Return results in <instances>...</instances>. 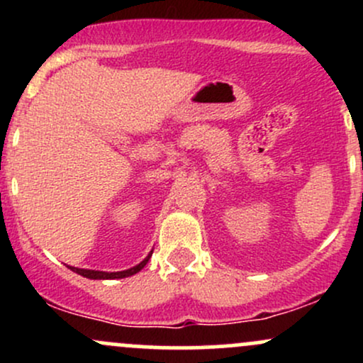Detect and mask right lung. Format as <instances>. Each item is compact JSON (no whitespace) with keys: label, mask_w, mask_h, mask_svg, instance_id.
Listing matches in <instances>:
<instances>
[{"label":"right lung","mask_w":363,"mask_h":363,"mask_svg":"<svg viewBox=\"0 0 363 363\" xmlns=\"http://www.w3.org/2000/svg\"><path fill=\"white\" fill-rule=\"evenodd\" d=\"M152 252H150L148 256L140 262V264L133 266V268H129V269H124V272H95V269H82V268H74V266H68V268L74 273L82 274V277L90 278V280H116V278H128V277H133V274L141 272V269L147 266L148 259L152 257Z\"/></svg>","instance_id":"right-lung-1"}]
</instances>
